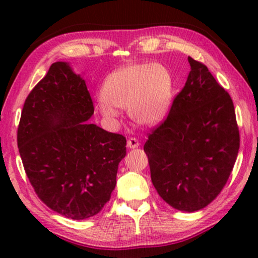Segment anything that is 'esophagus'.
I'll use <instances>...</instances> for the list:
<instances>
[{"label": "esophagus", "mask_w": 258, "mask_h": 258, "mask_svg": "<svg viewBox=\"0 0 258 258\" xmlns=\"http://www.w3.org/2000/svg\"><path fill=\"white\" fill-rule=\"evenodd\" d=\"M127 147L131 148V149H133V148H138L139 147L138 139L135 137H131V138L127 139Z\"/></svg>", "instance_id": "1"}]
</instances>
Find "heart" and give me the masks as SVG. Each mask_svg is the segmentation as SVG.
I'll list each match as a JSON object with an SVG mask.
<instances>
[{
  "instance_id": "1",
  "label": "heart",
  "mask_w": 258,
  "mask_h": 258,
  "mask_svg": "<svg viewBox=\"0 0 258 258\" xmlns=\"http://www.w3.org/2000/svg\"><path fill=\"white\" fill-rule=\"evenodd\" d=\"M99 109L108 119H116V106L128 109L142 125H155L166 116L174 94L172 74L160 64H135L115 70L105 79Z\"/></svg>"
}]
</instances>
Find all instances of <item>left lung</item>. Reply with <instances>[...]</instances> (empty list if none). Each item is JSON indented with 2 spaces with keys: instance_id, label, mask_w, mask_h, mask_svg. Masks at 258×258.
Returning a JSON list of instances; mask_svg holds the SVG:
<instances>
[{
  "instance_id": "obj_1",
  "label": "left lung",
  "mask_w": 258,
  "mask_h": 258,
  "mask_svg": "<svg viewBox=\"0 0 258 258\" xmlns=\"http://www.w3.org/2000/svg\"><path fill=\"white\" fill-rule=\"evenodd\" d=\"M190 73L166 119L144 144L152 182L162 200L193 212L212 203L232 173L240 135L229 93L205 64L188 57Z\"/></svg>"
}]
</instances>
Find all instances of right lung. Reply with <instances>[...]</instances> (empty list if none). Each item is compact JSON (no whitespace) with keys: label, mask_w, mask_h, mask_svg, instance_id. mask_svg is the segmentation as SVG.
I'll return each mask as SVG.
<instances>
[{"label":"right lung","mask_w":258,"mask_h":258,"mask_svg":"<svg viewBox=\"0 0 258 258\" xmlns=\"http://www.w3.org/2000/svg\"><path fill=\"white\" fill-rule=\"evenodd\" d=\"M93 112L85 80L55 61L26 97L18 126L20 158L35 193L72 220L102 211L126 155L122 135L87 122Z\"/></svg>","instance_id":"obj_1"}]
</instances>
